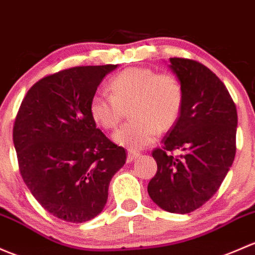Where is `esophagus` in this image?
Wrapping results in <instances>:
<instances>
[{"label": "esophagus", "instance_id": "esophagus-1", "mask_svg": "<svg viewBox=\"0 0 255 255\" xmlns=\"http://www.w3.org/2000/svg\"><path fill=\"white\" fill-rule=\"evenodd\" d=\"M139 155H140V152L139 151H135V150H129L128 151V161H134L139 157Z\"/></svg>", "mask_w": 255, "mask_h": 255}]
</instances>
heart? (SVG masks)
Listing matches in <instances>:
<instances>
[{
    "label": "heart",
    "mask_w": 255,
    "mask_h": 255,
    "mask_svg": "<svg viewBox=\"0 0 255 255\" xmlns=\"http://www.w3.org/2000/svg\"><path fill=\"white\" fill-rule=\"evenodd\" d=\"M111 93L98 90L90 100V114L105 129H115L129 107L132 120L115 133L121 145L139 149L156 140L159 130L176 125L183 107L181 80L171 72L146 67L123 69L110 82Z\"/></svg>",
    "instance_id": "heart-1"
}]
</instances>
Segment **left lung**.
Returning <instances> with one entry per match:
<instances>
[{
	"label": "left lung",
	"mask_w": 255,
	"mask_h": 255,
	"mask_svg": "<svg viewBox=\"0 0 255 255\" xmlns=\"http://www.w3.org/2000/svg\"><path fill=\"white\" fill-rule=\"evenodd\" d=\"M170 62L183 87V107L161 148L152 150L157 171L148 193L163 210L188 214L219 191L232 166L237 109L224 83L204 64L181 57Z\"/></svg>",
	"instance_id": "1"
}]
</instances>
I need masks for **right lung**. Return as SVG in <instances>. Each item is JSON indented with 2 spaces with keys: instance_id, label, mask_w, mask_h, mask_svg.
Returning <instances> with one entry per match:
<instances>
[{
  "instance_id": "obj_1",
  "label": "right lung",
  "mask_w": 255,
  "mask_h": 255,
  "mask_svg": "<svg viewBox=\"0 0 255 255\" xmlns=\"http://www.w3.org/2000/svg\"><path fill=\"white\" fill-rule=\"evenodd\" d=\"M117 64L78 66L49 74L28 90L13 126L24 183L40 205L67 222L103 211L126 150L96 128L90 100Z\"/></svg>"
}]
</instances>
